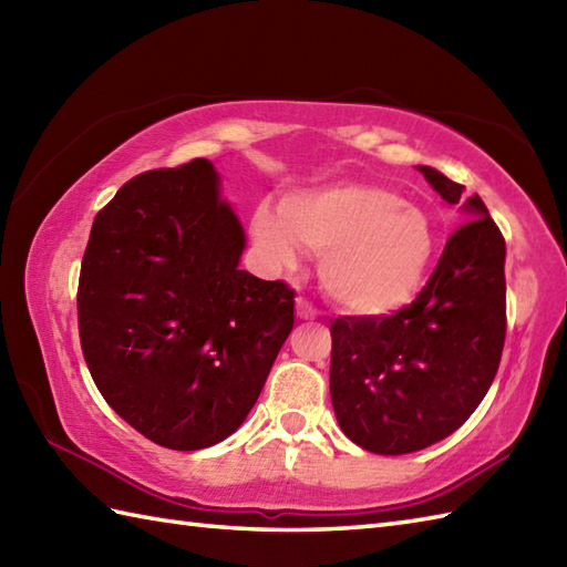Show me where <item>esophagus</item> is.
Instances as JSON below:
<instances>
[{"mask_svg":"<svg viewBox=\"0 0 567 567\" xmlns=\"http://www.w3.org/2000/svg\"><path fill=\"white\" fill-rule=\"evenodd\" d=\"M297 317L299 319H315L317 317L315 305H311L309 299H305V297H297Z\"/></svg>","mask_w":567,"mask_h":567,"instance_id":"1","label":"esophagus"}]
</instances>
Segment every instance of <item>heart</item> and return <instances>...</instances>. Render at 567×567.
I'll return each mask as SVG.
<instances>
[{
  "mask_svg": "<svg viewBox=\"0 0 567 567\" xmlns=\"http://www.w3.org/2000/svg\"><path fill=\"white\" fill-rule=\"evenodd\" d=\"M250 226L280 265H292L299 248L321 252L323 290L360 315H390L412 302L436 250L424 209L368 183L297 192L280 209L262 202Z\"/></svg>",
  "mask_w": 567,
  "mask_h": 567,
  "instance_id": "heart-1",
  "label": "heart"
}]
</instances>
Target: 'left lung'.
<instances>
[{
  "instance_id": "8db88e82",
  "label": "left lung",
  "mask_w": 567,
  "mask_h": 567,
  "mask_svg": "<svg viewBox=\"0 0 567 567\" xmlns=\"http://www.w3.org/2000/svg\"><path fill=\"white\" fill-rule=\"evenodd\" d=\"M457 204L463 185L419 165ZM445 240L429 282L390 317L331 323V402L343 433L378 455H404L451 436L485 400L507 336L504 236L477 195Z\"/></svg>"
}]
</instances>
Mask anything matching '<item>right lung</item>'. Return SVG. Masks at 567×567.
<instances>
[{"mask_svg": "<svg viewBox=\"0 0 567 567\" xmlns=\"http://www.w3.org/2000/svg\"><path fill=\"white\" fill-rule=\"evenodd\" d=\"M244 246L204 158L131 177L94 216L78 285L84 363L163 449L231 436L295 327V290L238 270Z\"/></svg>", "mask_w": 567, "mask_h": 567, "instance_id": "obj_1", "label": "right lung"}]
</instances>
